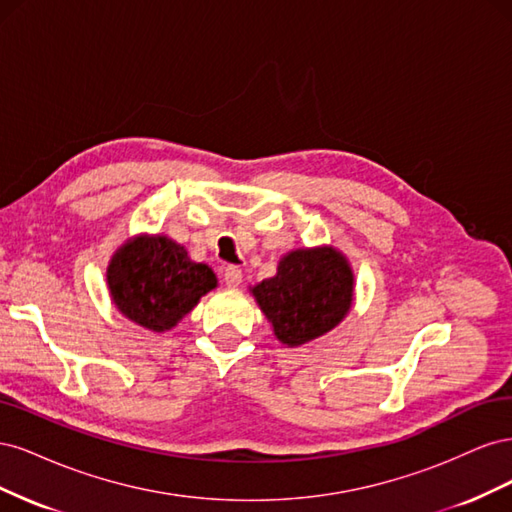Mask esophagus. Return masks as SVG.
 <instances>
[{
  "mask_svg": "<svg viewBox=\"0 0 512 512\" xmlns=\"http://www.w3.org/2000/svg\"><path fill=\"white\" fill-rule=\"evenodd\" d=\"M224 282H226V286H230V288H237L241 282H243V273H241V269L239 267H226L224 269Z\"/></svg>",
  "mask_w": 512,
  "mask_h": 512,
  "instance_id": "obj_1",
  "label": "esophagus"
}]
</instances>
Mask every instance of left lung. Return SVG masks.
<instances>
[{
    "label": "left lung",
    "mask_w": 512,
    "mask_h": 512,
    "mask_svg": "<svg viewBox=\"0 0 512 512\" xmlns=\"http://www.w3.org/2000/svg\"><path fill=\"white\" fill-rule=\"evenodd\" d=\"M273 335L297 348L327 335L342 322L354 301V271L333 245L299 247L277 262V273L250 286Z\"/></svg>",
    "instance_id": "obj_1"
}]
</instances>
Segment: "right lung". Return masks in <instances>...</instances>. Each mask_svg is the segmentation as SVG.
<instances>
[{
  "label": "right lung",
  "mask_w": 512,
  "mask_h": 512,
  "mask_svg": "<svg viewBox=\"0 0 512 512\" xmlns=\"http://www.w3.org/2000/svg\"><path fill=\"white\" fill-rule=\"evenodd\" d=\"M106 286L117 312L153 333L177 327L218 277L166 235H136L108 260Z\"/></svg>",
  "instance_id": "right-lung-1"
}]
</instances>
